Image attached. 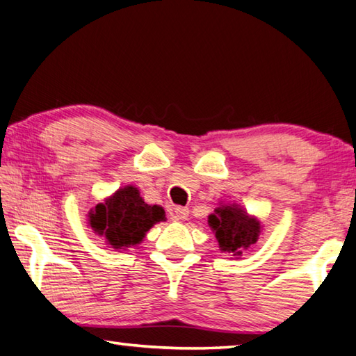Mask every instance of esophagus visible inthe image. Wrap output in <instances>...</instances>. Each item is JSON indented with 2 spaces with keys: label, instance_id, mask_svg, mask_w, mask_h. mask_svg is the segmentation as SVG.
Listing matches in <instances>:
<instances>
[{
  "label": "esophagus",
  "instance_id": "obj_1",
  "mask_svg": "<svg viewBox=\"0 0 356 356\" xmlns=\"http://www.w3.org/2000/svg\"><path fill=\"white\" fill-rule=\"evenodd\" d=\"M188 207H176V209H174V219H177V221H184V219L188 218Z\"/></svg>",
  "mask_w": 356,
  "mask_h": 356
}]
</instances>
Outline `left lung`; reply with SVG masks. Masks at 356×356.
I'll return each mask as SVG.
<instances>
[{"label": "left lung", "mask_w": 356, "mask_h": 356, "mask_svg": "<svg viewBox=\"0 0 356 356\" xmlns=\"http://www.w3.org/2000/svg\"><path fill=\"white\" fill-rule=\"evenodd\" d=\"M209 225L221 250L234 255H241L243 249L255 244L261 232L260 221L236 204L218 207L209 216Z\"/></svg>", "instance_id": "left-lung-1"}]
</instances>
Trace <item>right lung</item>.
<instances>
[{
    "label": "right lung",
    "instance_id": "obj_1",
    "mask_svg": "<svg viewBox=\"0 0 356 356\" xmlns=\"http://www.w3.org/2000/svg\"><path fill=\"white\" fill-rule=\"evenodd\" d=\"M160 221H165V210L160 205H147L132 185L115 191L88 213L90 227L104 235L113 249L140 244L146 232Z\"/></svg>",
    "mask_w": 356,
    "mask_h": 356
}]
</instances>
